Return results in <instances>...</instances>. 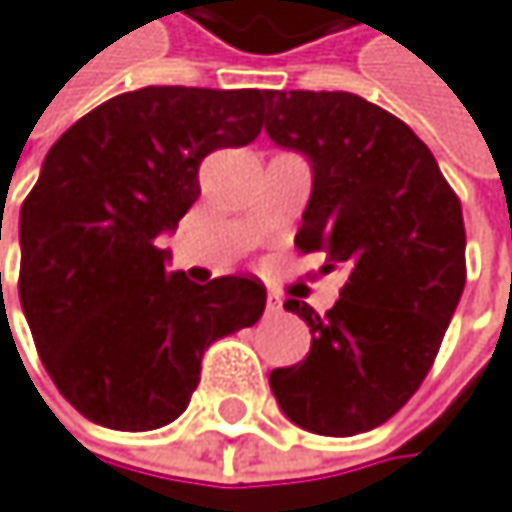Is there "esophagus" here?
I'll use <instances>...</instances> for the list:
<instances>
[{
	"mask_svg": "<svg viewBox=\"0 0 512 512\" xmlns=\"http://www.w3.org/2000/svg\"><path fill=\"white\" fill-rule=\"evenodd\" d=\"M265 308H268V314H280V308H284V302H280V296H277V293H268Z\"/></svg>",
	"mask_w": 512,
	"mask_h": 512,
	"instance_id": "34e87169",
	"label": "esophagus"
}]
</instances>
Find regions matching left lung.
<instances>
[{
  "instance_id": "left-lung-1",
  "label": "left lung",
  "mask_w": 512,
  "mask_h": 512,
  "mask_svg": "<svg viewBox=\"0 0 512 512\" xmlns=\"http://www.w3.org/2000/svg\"><path fill=\"white\" fill-rule=\"evenodd\" d=\"M265 134L314 170L296 247L348 271L323 317L284 302L311 351L268 381L293 424L354 437L397 415L437 360L467 280L461 201L412 127L357 94L268 91Z\"/></svg>"
}]
</instances>
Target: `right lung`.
<instances>
[{
    "label": "right lung",
    "mask_w": 512,
    "mask_h": 512,
    "mask_svg": "<svg viewBox=\"0 0 512 512\" xmlns=\"http://www.w3.org/2000/svg\"><path fill=\"white\" fill-rule=\"evenodd\" d=\"M268 91L140 88L51 146L20 207V305L57 391L88 421L155 430L180 418L204 351L265 311L256 277L192 284L161 232L198 201L213 149L262 131Z\"/></svg>",
    "instance_id": "right-lung-1"
}]
</instances>
